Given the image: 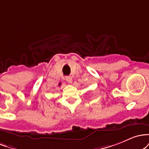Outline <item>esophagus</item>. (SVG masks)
Returning a JSON list of instances; mask_svg holds the SVG:
<instances>
[{
	"label": "esophagus",
	"mask_w": 149,
	"mask_h": 149,
	"mask_svg": "<svg viewBox=\"0 0 149 149\" xmlns=\"http://www.w3.org/2000/svg\"><path fill=\"white\" fill-rule=\"evenodd\" d=\"M65 79H66V81H68L69 83H72V77H70V76L65 77Z\"/></svg>",
	"instance_id": "esophagus-1"
}]
</instances>
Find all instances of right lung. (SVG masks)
Masks as SVG:
<instances>
[{
	"mask_svg": "<svg viewBox=\"0 0 149 149\" xmlns=\"http://www.w3.org/2000/svg\"><path fill=\"white\" fill-rule=\"evenodd\" d=\"M61 83H60V84H58V85H59V86H60V85H61Z\"/></svg>",
	"mask_w": 149,
	"mask_h": 149,
	"instance_id": "add662e5",
	"label": "right lung"
}]
</instances>
